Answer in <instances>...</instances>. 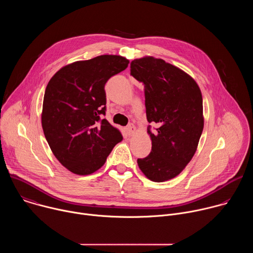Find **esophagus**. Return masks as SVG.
I'll list each match as a JSON object with an SVG mask.
<instances>
[{
  "label": "esophagus",
  "instance_id": "1",
  "mask_svg": "<svg viewBox=\"0 0 253 253\" xmlns=\"http://www.w3.org/2000/svg\"><path fill=\"white\" fill-rule=\"evenodd\" d=\"M135 131H136V129H135V127H134L133 124H130V125H128V126L126 127V132H127V134H128L129 136H132V135L135 133Z\"/></svg>",
  "mask_w": 253,
  "mask_h": 253
}]
</instances>
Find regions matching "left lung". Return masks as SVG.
Instances as JSON below:
<instances>
[{"instance_id": "left-lung-1", "label": "left lung", "mask_w": 253, "mask_h": 253, "mask_svg": "<svg viewBox=\"0 0 253 253\" xmlns=\"http://www.w3.org/2000/svg\"><path fill=\"white\" fill-rule=\"evenodd\" d=\"M131 75L145 87L148 122L158 125L147 131L150 154L137 163L151 181L164 182L181 173L196 152L204 127L202 94L186 72L152 56L133 60Z\"/></svg>"}]
</instances>
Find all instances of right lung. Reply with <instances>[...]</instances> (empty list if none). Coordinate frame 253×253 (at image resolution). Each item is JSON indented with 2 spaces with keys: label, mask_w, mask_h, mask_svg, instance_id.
<instances>
[{
  "label": "right lung",
  "mask_w": 253,
  "mask_h": 253,
  "mask_svg": "<svg viewBox=\"0 0 253 253\" xmlns=\"http://www.w3.org/2000/svg\"><path fill=\"white\" fill-rule=\"evenodd\" d=\"M128 64L122 56L101 55L68 64L50 79L42 127L53 154L72 173H94L123 140L119 129L100 115L106 111V82Z\"/></svg>",
  "instance_id": "right-lung-1"
}]
</instances>
